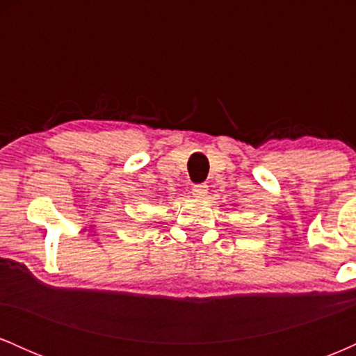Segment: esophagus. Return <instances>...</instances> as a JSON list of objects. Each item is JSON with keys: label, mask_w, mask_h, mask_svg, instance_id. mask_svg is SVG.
Instances as JSON below:
<instances>
[{"label": "esophagus", "mask_w": 356, "mask_h": 356, "mask_svg": "<svg viewBox=\"0 0 356 356\" xmlns=\"http://www.w3.org/2000/svg\"><path fill=\"white\" fill-rule=\"evenodd\" d=\"M192 194L195 197H204L207 194V186L206 184H195V186H192Z\"/></svg>", "instance_id": "34e87169"}]
</instances>
